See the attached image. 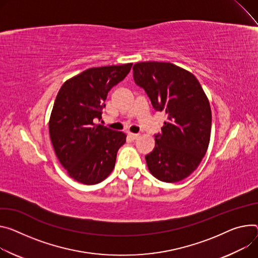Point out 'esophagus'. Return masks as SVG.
<instances>
[{
	"instance_id": "34e87169",
	"label": "esophagus",
	"mask_w": 258,
	"mask_h": 258,
	"mask_svg": "<svg viewBox=\"0 0 258 258\" xmlns=\"http://www.w3.org/2000/svg\"><path fill=\"white\" fill-rule=\"evenodd\" d=\"M128 135V137L132 139V140H136V139H138L139 138V134H134V133H128L127 134Z\"/></svg>"
}]
</instances>
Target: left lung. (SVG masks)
I'll list each match as a JSON object with an SVG mask.
<instances>
[{"label":"left lung","mask_w":258,"mask_h":258,"mask_svg":"<svg viewBox=\"0 0 258 258\" xmlns=\"http://www.w3.org/2000/svg\"><path fill=\"white\" fill-rule=\"evenodd\" d=\"M135 83L142 87L156 111L165 112L161 134L145 156L150 173L167 183L179 182L199 167L211 136L212 112L194 74L171 62L141 61L133 67Z\"/></svg>","instance_id":"1"}]
</instances>
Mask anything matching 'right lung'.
I'll use <instances>...</instances> for the list:
<instances>
[{
    "label": "right lung",
    "mask_w": 258,
    "mask_h": 258,
    "mask_svg": "<svg viewBox=\"0 0 258 258\" xmlns=\"http://www.w3.org/2000/svg\"><path fill=\"white\" fill-rule=\"evenodd\" d=\"M132 66L87 69L68 79L57 93L49 119L50 140L60 165L77 182L100 183L115 167L126 135L95 120L102 118L110 89L125 78Z\"/></svg>",
    "instance_id": "right-lung-1"
}]
</instances>
